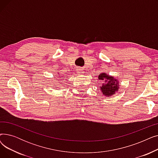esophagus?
Instances as JSON below:
<instances>
[{
    "label": "esophagus",
    "mask_w": 158,
    "mask_h": 158,
    "mask_svg": "<svg viewBox=\"0 0 158 158\" xmlns=\"http://www.w3.org/2000/svg\"><path fill=\"white\" fill-rule=\"evenodd\" d=\"M77 72H78V73H82V70H81V69H77Z\"/></svg>",
    "instance_id": "34e87169"
}]
</instances>
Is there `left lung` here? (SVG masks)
<instances>
[{
	"mask_svg": "<svg viewBox=\"0 0 158 158\" xmlns=\"http://www.w3.org/2000/svg\"><path fill=\"white\" fill-rule=\"evenodd\" d=\"M98 78L103 81L100 88L104 95L106 97L112 96L118 92L119 89V82L118 79L104 72L99 74Z\"/></svg>",
	"mask_w": 158,
	"mask_h": 158,
	"instance_id": "1",
	"label": "left lung"
}]
</instances>
